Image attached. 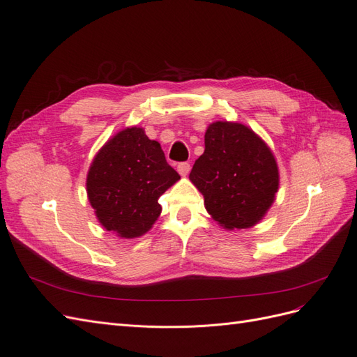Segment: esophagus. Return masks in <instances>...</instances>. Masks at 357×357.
<instances>
[{"instance_id":"34e87169","label":"esophagus","mask_w":357,"mask_h":357,"mask_svg":"<svg viewBox=\"0 0 357 357\" xmlns=\"http://www.w3.org/2000/svg\"><path fill=\"white\" fill-rule=\"evenodd\" d=\"M177 169H178V172H180V176H188L189 174V171H190V164L189 162H180L178 164V167H177Z\"/></svg>"}]
</instances>
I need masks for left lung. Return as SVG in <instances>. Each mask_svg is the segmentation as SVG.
Returning <instances> with one entry per match:
<instances>
[{
    "mask_svg": "<svg viewBox=\"0 0 357 357\" xmlns=\"http://www.w3.org/2000/svg\"><path fill=\"white\" fill-rule=\"evenodd\" d=\"M190 181L204 205L226 229H245L261 220L275 198L278 168L274 155L252 129L215 122L205 132V150Z\"/></svg>",
    "mask_w": 357,
    "mask_h": 357,
    "instance_id": "8db88e82",
    "label": "left lung"
}]
</instances>
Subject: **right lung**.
<instances>
[{"label": "right lung", "instance_id": "right-lung-1", "mask_svg": "<svg viewBox=\"0 0 357 357\" xmlns=\"http://www.w3.org/2000/svg\"><path fill=\"white\" fill-rule=\"evenodd\" d=\"M178 178L160 144L134 126L104 144L89 168L86 188L104 228L135 238L152 228L160 214L159 197Z\"/></svg>", "mask_w": 357, "mask_h": 357}]
</instances>
